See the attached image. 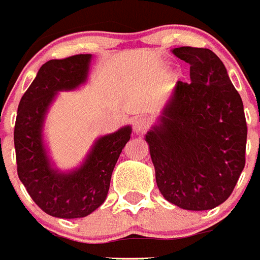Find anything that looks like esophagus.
I'll return each mask as SVG.
<instances>
[{
  "mask_svg": "<svg viewBox=\"0 0 260 260\" xmlns=\"http://www.w3.org/2000/svg\"><path fill=\"white\" fill-rule=\"evenodd\" d=\"M149 126H150V120L147 119V118H138V119H136V122H134V133L136 134H141V133H145L149 128Z\"/></svg>",
  "mask_w": 260,
  "mask_h": 260,
  "instance_id": "1",
  "label": "esophagus"
}]
</instances>
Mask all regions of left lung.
Returning a JSON list of instances; mask_svg holds the SVG:
<instances>
[{"mask_svg":"<svg viewBox=\"0 0 260 260\" xmlns=\"http://www.w3.org/2000/svg\"><path fill=\"white\" fill-rule=\"evenodd\" d=\"M172 52L190 64V83L177 82L145 141L166 200L188 211H207L227 200L244 169L243 102L211 49Z\"/></svg>","mask_w":260,"mask_h":260,"instance_id":"8db88e82","label":"left lung"}]
</instances>
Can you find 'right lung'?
Segmentation results:
<instances>
[{
	"instance_id": "1",
	"label": "right lung",
	"mask_w": 260,
	"mask_h": 260,
	"mask_svg": "<svg viewBox=\"0 0 260 260\" xmlns=\"http://www.w3.org/2000/svg\"><path fill=\"white\" fill-rule=\"evenodd\" d=\"M92 55L49 60L22 95L14 126L18 177L32 200L45 213L60 219H78L105 203L111 174L122 149L132 136V126L99 137L83 162L60 170L52 162L44 141L48 110L61 91L86 84Z\"/></svg>"
}]
</instances>
